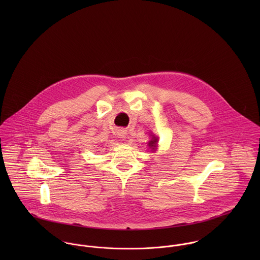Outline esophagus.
<instances>
[{
  "mask_svg": "<svg viewBox=\"0 0 260 260\" xmlns=\"http://www.w3.org/2000/svg\"><path fill=\"white\" fill-rule=\"evenodd\" d=\"M118 135H119L121 138H124V137L126 136V130H124V129H120V130L118 131Z\"/></svg>",
  "mask_w": 260,
  "mask_h": 260,
  "instance_id": "obj_1",
  "label": "esophagus"
}]
</instances>
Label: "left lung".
Here are the masks:
<instances>
[{"label":"left lung","instance_id":"obj_1","mask_svg":"<svg viewBox=\"0 0 260 260\" xmlns=\"http://www.w3.org/2000/svg\"><path fill=\"white\" fill-rule=\"evenodd\" d=\"M157 138L156 137H154L153 136V138H152V140L150 141L148 143L149 147L150 148H152V150H155L156 149V147H157V145H156V143H157Z\"/></svg>","mask_w":260,"mask_h":260}]
</instances>
